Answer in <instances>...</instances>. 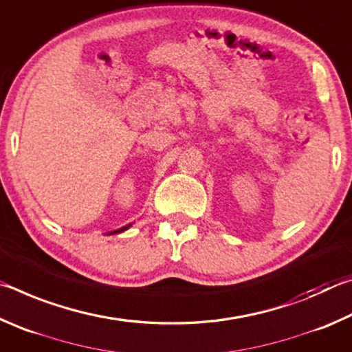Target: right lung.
<instances>
[{"mask_svg": "<svg viewBox=\"0 0 352 352\" xmlns=\"http://www.w3.org/2000/svg\"><path fill=\"white\" fill-rule=\"evenodd\" d=\"M129 226H130V225H127V226H124V228H119V230H116V231H113V234H115V233H121V231H124V230H127V228H129Z\"/></svg>", "mask_w": 352, "mask_h": 352, "instance_id": "1", "label": "right lung"}]
</instances>
